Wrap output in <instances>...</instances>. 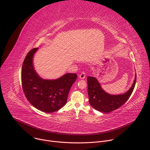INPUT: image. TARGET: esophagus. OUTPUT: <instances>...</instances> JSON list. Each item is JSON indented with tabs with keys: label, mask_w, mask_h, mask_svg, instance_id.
I'll return each mask as SVG.
<instances>
[{
	"label": "esophagus",
	"mask_w": 150,
	"mask_h": 150,
	"mask_svg": "<svg viewBox=\"0 0 150 150\" xmlns=\"http://www.w3.org/2000/svg\"><path fill=\"white\" fill-rule=\"evenodd\" d=\"M85 76H86V73L85 72H82L79 75V77L80 79H84Z\"/></svg>",
	"instance_id": "obj_1"
}]
</instances>
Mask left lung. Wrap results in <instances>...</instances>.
Returning a JSON list of instances; mask_svg holds the SVG:
<instances>
[{
  "instance_id": "8db88e82",
  "label": "left lung",
  "mask_w": 150,
  "mask_h": 150,
  "mask_svg": "<svg viewBox=\"0 0 150 150\" xmlns=\"http://www.w3.org/2000/svg\"><path fill=\"white\" fill-rule=\"evenodd\" d=\"M137 76L132 87L126 93L120 95H110L101 88L98 81L94 77L88 76V93L90 104L94 109L103 113H109L119 108L132 94L136 82Z\"/></svg>"
}]
</instances>
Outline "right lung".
<instances>
[{
  "instance_id": "right-lung-1",
  "label": "right lung",
  "mask_w": 150,
  "mask_h": 150,
  "mask_svg": "<svg viewBox=\"0 0 150 150\" xmlns=\"http://www.w3.org/2000/svg\"><path fill=\"white\" fill-rule=\"evenodd\" d=\"M37 49H31L24 60L21 70L23 89L27 99L34 108L46 113L54 112L67 103L77 75L68 73L55 80L41 78L33 65V55Z\"/></svg>"
}]
</instances>
